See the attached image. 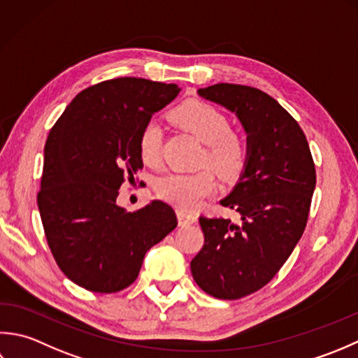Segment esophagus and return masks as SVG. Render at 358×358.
Wrapping results in <instances>:
<instances>
[{"label": "esophagus", "mask_w": 358, "mask_h": 358, "mask_svg": "<svg viewBox=\"0 0 358 358\" xmlns=\"http://www.w3.org/2000/svg\"><path fill=\"white\" fill-rule=\"evenodd\" d=\"M178 221H179L180 227H185V225L194 224L196 221H198V217L192 213H187V211H184V210H178Z\"/></svg>", "instance_id": "34e87169"}]
</instances>
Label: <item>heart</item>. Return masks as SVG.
I'll list each match as a JSON object with an SVG mask.
<instances>
[{"mask_svg":"<svg viewBox=\"0 0 358 358\" xmlns=\"http://www.w3.org/2000/svg\"><path fill=\"white\" fill-rule=\"evenodd\" d=\"M171 120L206 143L202 164L210 165L221 178L235 179L249 162V145L245 138L233 133L230 120L221 109L201 100H189L174 108ZM162 128L150 120L138 134V155L145 164L156 165L162 157ZM216 189L215 176L208 170L198 173H169L156 182L160 199L179 208L198 207Z\"/></svg>","mask_w":358,"mask_h":358,"instance_id":"obj_1","label":"heart"}]
</instances>
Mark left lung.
Masks as SVG:
<instances>
[{
    "label": "left lung",
    "instance_id": "obj_1",
    "mask_svg": "<svg viewBox=\"0 0 358 358\" xmlns=\"http://www.w3.org/2000/svg\"><path fill=\"white\" fill-rule=\"evenodd\" d=\"M201 97L235 113L247 133L249 162L221 206L241 222L199 217L203 245L192 259L196 284L220 300L264 287L300 241L315 189V164L298 122L257 87L217 83Z\"/></svg>",
    "mask_w": 358,
    "mask_h": 358
}]
</instances>
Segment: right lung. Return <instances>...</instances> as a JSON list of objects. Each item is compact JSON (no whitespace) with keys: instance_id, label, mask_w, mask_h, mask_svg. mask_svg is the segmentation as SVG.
<instances>
[{"instance_id":"right-lung-1","label":"right lung","mask_w":358,"mask_h":358,"mask_svg":"<svg viewBox=\"0 0 358 358\" xmlns=\"http://www.w3.org/2000/svg\"><path fill=\"white\" fill-rule=\"evenodd\" d=\"M179 91L145 78L106 80L77 94L50 129L36 202L58 267L80 287L100 294L128 287L145 253L176 229L169 203L127 211L115 199L143 166V125Z\"/></svg>"}]
</instances>
